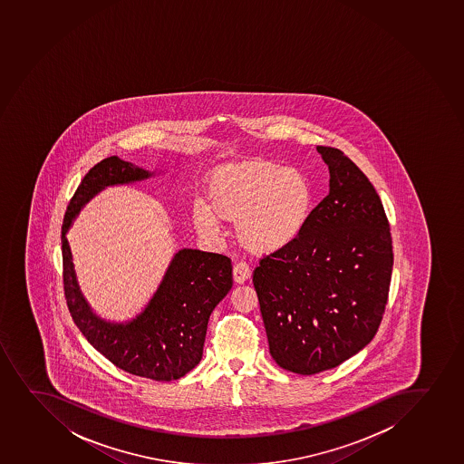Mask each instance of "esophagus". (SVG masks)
<instances>
[{"mask_svg":"<svg viewBox=\"0 0 464 464\" xmlns=\"http://www.w3.org/2000/svg\"><path fill=\"white\" fill-rule=\"evenodd\" d=\"M249 277H251V269H249L248 265L245 264V262H239V264L235 265L233 279H235L236 284H245Z\"/></svg>","mask_w":464,"mask_h":464,"instance_id":"esophagus-1","label":"esophagus"}]
</instances>
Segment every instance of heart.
<instances>
[{
	"instance_id": "obj_1",
	"label": "heart",
	"mask_w": 464,
	"mask_h": 464,
	"mask_svg": "<svg viewBox=\"0 0 464 464\" xmlns=\"http://www.w3.org/2000/svg\"><path fill=\"white\" fill-rule=\"evenodd\" d=\"M207 204L191 207V224L216 239L220 220L236 224V239L256 256L288 248L304 233L314 204L308 176L273 160L231 162L216 169L205 187Z\"/></svg>"
}]
</instances>
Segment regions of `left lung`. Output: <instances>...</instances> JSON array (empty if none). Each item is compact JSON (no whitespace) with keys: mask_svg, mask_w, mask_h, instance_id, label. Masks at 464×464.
Returning <instances> with one entry per match:
<instances>
[{"mask_svg":"<svg viewBox=\"0 0 464 464\" xmlns=\"http://www.w3.org/2000/svg\"><path fill=\"white\" fill-rule=\"evenodd\" d=\"M329 193L295 244L266 256L253 284L280 368L313 375L374 339L392 275V239L377 191L337 149L317 147Z\"/></svg>","mask_w":464,"mask_h":464,"instance_id":"obj_1","label":"left lung"}]
</instances>
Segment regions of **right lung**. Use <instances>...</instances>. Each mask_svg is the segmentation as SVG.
<instances>
[{"label": "right lung", "instance_id": "right-lung-1", "mask_svg": "<svg viewBox=\"0 0 464 464\" xmlns=\"http://www.w3.org/2000/svg\"><path fill=\"white\" fill-rule=\"evenodd\" d=\"M110 156L81 180L63 222L64 291L72 319L93 348L129 374L169 382L184 377L204 353L209 315L233 286L228 257L182 248L173 256L160 286L133 319L111 322L90 306L76 276L69 233L81 209L107 187L164 175Z\"/></svg>", "mask_w": 464, "mask_h": 464}]
</instances>
